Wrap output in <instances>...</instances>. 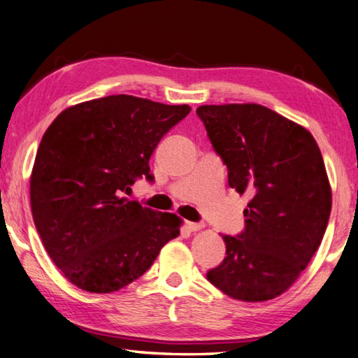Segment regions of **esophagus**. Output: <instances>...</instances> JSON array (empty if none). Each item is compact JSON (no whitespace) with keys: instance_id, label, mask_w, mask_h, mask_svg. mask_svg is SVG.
Returning a JSON list of instances; mask_svg holds the SVG:
<instances>
[{"instance_id":"obj_1","label":"esophagus","mask_w":358,"mask_h":358,"mask_svg":"<svg viewBox=\"0 0 358 358\" xmlns=\"http://www.w3.org/2000/svg\"><path fill=\"white\" fill-rule=\"evenodd\" d=\"M186 227L189 231H192V233H195V231H200L203 229V223H195V222H186Z\"/></svg>"}]
</instances>
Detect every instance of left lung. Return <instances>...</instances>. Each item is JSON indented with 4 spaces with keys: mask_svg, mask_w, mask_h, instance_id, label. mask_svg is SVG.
Masks as SVG:
<instances>
[{
    "mask_svg": "<svg viewBox=\"0 0 358 358\" xmlns=\"http://www.w3.org/2000/svg\"><path fill=\"white\" fill-rule=\"evenodd\" d=\"M197 115L229 186L251 195L245 231L222 236L227 256L208 281L245 303L282 295L309 265L331 215L320 147L303 125L259 103L201 105Z\"/></svg>",
    "mask_w": 358,
    "mask_h": 358,
    "instance_id": "8db88e82",
    "label": "left lung"
}]
</instances>
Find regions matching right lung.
<instances>
[{
	"mask_svg": "<svg viewBox=\"0 0 358 358\" xmlns=\"http://www.w3.org/2000/svg\"><path fill=\"white\" fill-rule=\"evenodd\" d=\"M189 105L113 94L68 107L38 145L31 209L49 257L90 293L121 290L150 268L183 220L124 197L152 180L149 159Z\"/></svg>",
	"mask_w": 358,
	"mask_h": 358,
	"instance_id": "1",
	"label": "right lung"
}]
</instances>
